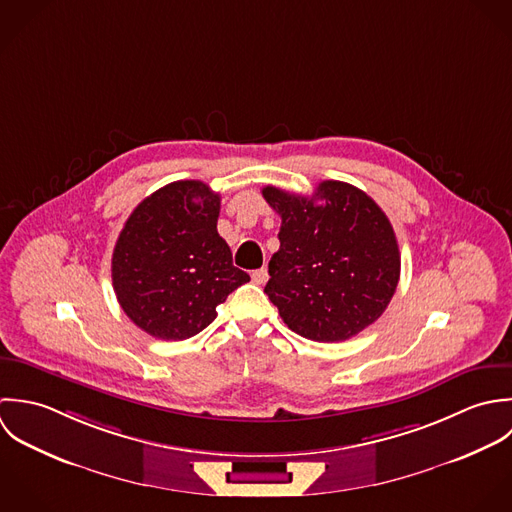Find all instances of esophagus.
<instances>
[{
    "label": "esophagus",
    "mask_w": 512,
    "mask_h": 512,
    "mask_svg": "<svg viewBox=\"0 0 512 512\" xmlns=\"http://www.w3.org/2000/svg\"><path fill=\"white\" fill-rule=\"evenodd\" d=\"M251 279H253V283H257V285H265L267 279H269V273H267L265 267H261V269H257V271L251 273Z\"/></svg>",
    "instance_id": "obj_1"
}]
</instances>
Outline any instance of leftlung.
<instances>
[{
  "instance_id": "left-lung-1",
  "label": "left lung",
  "mask_w": 512,
  "mask_h": 512,
  "mask_svg": "<svg viewBox=\"0 0 512 512\" xmlns=\"http://www.w3.org/2000/svg\"><path fill=\"white\" fill-rule=\"evenodd\" d=\"M279 251L265 293L285 324L316 342H340L376 322L400 281V249L386 213L362 190L320 182L312 198L275 186Z\"/></svg>"
}]
</instances>
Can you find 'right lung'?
<instances>
[{
	"label": "right lung",
	"mask_w": 512,
	"mask_h": 512,
	"mask_svg": "<svg viewBox=\"0 0 512 512\" xmlns=\"http://www.w3.org/2000/svg\"><path fill=\"white\" fill-rule=\"evenodd\" d=\"M219 194L198 180L172 182L142 200L112 253V287L126 316L162 340H186L249 281L217 233Z\"/></svg>",
	"instance_id": "1"
}]
</instances>
